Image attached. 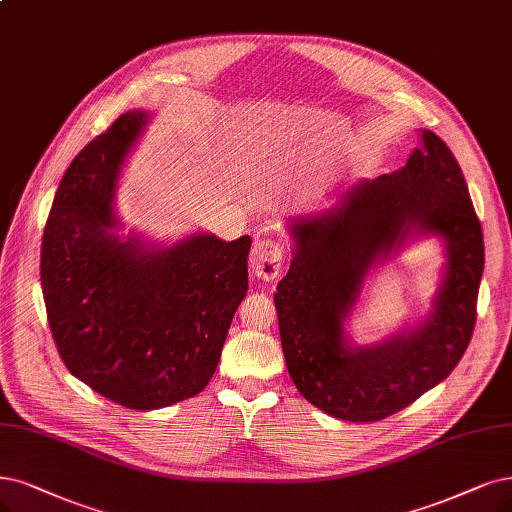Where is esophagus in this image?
Wrapping results in <instances>:
<instances>
[{
	"label": "esophagus",
	"mask_w": 512,
	"mask_h": 512,
	"mask_svg": "<svg viewBox=\"0 0 512 512\" xmlns=\"http://www.w3.org/2000/svg\"><path fill=\"white\" fill-rule=\"evenodd\" d=\"M285 261V246L278 238H263L253 244L251 251V268L253 274L263 280L278 278Z\"/></svg>",
	"instance_id": "34e87169"
}]
</instances>
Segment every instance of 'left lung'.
Returning <instances> with one entry per match:
<instances>
[{"label":"left lung","mask_w":512,"mask_h":512,"mask_svg":"<svg viewBox=\"0 0 512 512\" xmlns=\"http://www.w3.org/2000/svg\"><path fill=\"white\" fill-rule=\"evenodd\" d=\"M392 175L356 185L331 213L293 225L295 255L274 304L291 380L339 420L377 422L443 382L464 356L477 320L485 249L462 168L434 132ZM411 229L448 242V268L424 326L373 349H352L343 320L366 272Z\"/></svg>","instance_id":"1"}]
</instances>
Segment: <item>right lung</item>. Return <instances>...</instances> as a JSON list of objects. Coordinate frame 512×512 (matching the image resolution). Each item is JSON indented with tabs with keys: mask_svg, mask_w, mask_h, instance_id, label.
Returning a JSON list of instances; mask_svg holds the SVG:
<instances>
[{
	"mask_svg": "<svg viewBox=\"0 0 512 512\" xmlns=\"http://www.w3.org/2000/svg\"><path fill=\"white\" fill-rule=\"evenodd\" d=\"M147 122L128 111L73 158L42 238V291L65 367L128 409L192 399L211 380L249 289L251 238L196 234L147 249L107 232L113 189Z\"/></svg>",
	"mask_w": 512,
	"mask_h": 512,
	"instance_id": "right-lung-1",
	"label": "right lung"
}]
</instances>
